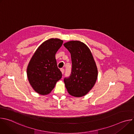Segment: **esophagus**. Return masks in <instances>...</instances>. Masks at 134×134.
I'll return each instance as SVG.
<instances>
[{
    "label": "esophagus",
    "mask_w": 134,
    "mask_h": 134,
    "mask_svg": "<svg viewBox=\"0 0 134 134\" xmlns=\"http://www.w3.org/2000/svg\"><path fill=\"white\" fill-rule=\"evenodd\" d=\"M60 70H61V71H62V74H63L64 73V71H65L64 69V68H62V69H60Z\"/></svg>",
    "instance_id": "1"
}]
</instances>
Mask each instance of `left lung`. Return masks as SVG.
<instances>
[{
	"label": "left lung",
	"instance_id": "left-lung-1",
	"mask_svg": "<svg viewBox=\"0 0 134 134\" xmlns=\"http://www.w3.org/2000/svg\"><path fill=\"white\" fill-rule=\"evenodd\" d=\"M64 46L71 54L72 69L70 77L64 79L68 93L75 97L86 95L98 79V71L88 47L80 41H70Z\"/></svg>",
	"mask_w": 134,
	"mask_h": 134
}]
</instances>
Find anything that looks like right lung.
Wrapping results in <instances>:
<instances>
[{
  "label": "right lung",
  "mask_w": 134,
  "mask_h": 134,
  "mask_svg": "<svg viewBox=\"0 0 134 134\" xmlns=\"http://www.w3.org/2000/svg\"><path fill=\"white\" fill-rule=\"evenodd\" d=\"M63 41L51 38L37 48L28 64L27 76L33 89L38 94H49L62 74L57 67L55 55Z\"/></svg>",
  "instance_id": "right-lung-1"
}]
</instances>
